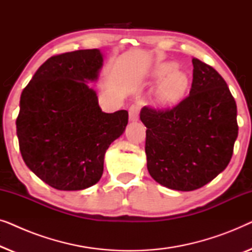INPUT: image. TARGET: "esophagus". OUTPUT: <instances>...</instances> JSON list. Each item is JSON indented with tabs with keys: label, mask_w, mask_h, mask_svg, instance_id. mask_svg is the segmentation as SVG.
Returning <instances> with one entry per match:
<instances>
[{
	"label": "esophagus",
	"mask_w": 252,
	"mask_h": 252,
	"mask_svg": "<svg viewBox=\"0 0 252 252\" xmlns=\"http://www.w3.org/2000/svg\"><path fill=\"white\" fill-rule=\"evenodd\" d=\"M129 113V120L130 122H136L139 119V113H140V104L139 103H134L129 106L128 110Z\"/></svg>",
	"instance_id": "34e87169"
}]
</instances>
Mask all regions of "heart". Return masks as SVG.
I'll return each instance as SVG.
<instances>
[{
	"mask_svg": "<svg viewBox=\"0 0 252 252\" xmlns=\"http://www.w3.org/2000/svg\"><path fill=\"white\" fill-rule=\"evenodd\" d=\"M177 65L173 63H165L158 66L156 75L164 78L157 91V96L160 102L172 103L182 97L188 87V77L185 72L175 70Z\"/></svg>",
	"mask_w": 252,
	"mask_h": 252,
	"instance_id": "b5f03b06",
	"label": "heart"
}]
</instances>
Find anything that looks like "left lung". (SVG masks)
Here are the masks:
<instances>
[{
    "mask_svg": "<svg viewBox=\"0 0 252 252\" xmlns=\"http://www.w3.org/2000/svg\"><path fill=\"white\" fill-rule=\"evenodd\" d=\"M192 84L187 97L172 109L143 106L148 171L155 181L190 191L225 170L239 133L237 109L223 78L192 58Z\"/></svg>",
    "mask_w": 252,
    "mask_h": 252,
    "instance_id": "1",
    "label": "left lung"
}]
</instances>
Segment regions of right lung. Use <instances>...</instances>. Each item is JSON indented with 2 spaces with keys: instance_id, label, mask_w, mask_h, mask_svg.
<instances>
[{
  "instance_id": "right-lung-1",
  "label": "right lung",
  "mask_w": 252,
  "mask_h": 252,
  "mask_svg": "<svg viewBox=\"0 0 252 252\" xmlns=\"http://www.w3.org/2000/svg\"><path fill=\"white\" fill-rule=\"evenodd\" d=\"M102 65L98 49L56 55L37 68L20 96V154L36 177L58 190L97 184L105 151L128 123L126 110L103 112L87 85Z\"/></svg>"
}]
</instances>
